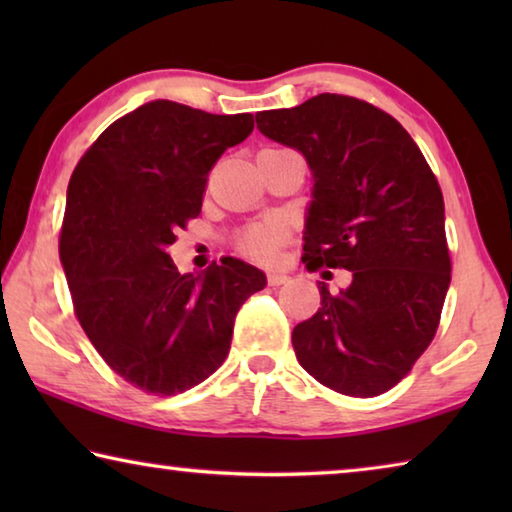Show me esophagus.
Returning a JSON list of instances; mask_svg holds the SVG:
<instances>
[{"mask_svg":"<svg viewBox=\"0 0 512 512\" xmlns=\"http://www.w3.org/2000/svg\"><path fill=\"white\" fill-rule=\"evenodd\" d=\"M287 282H289V275L277 273V271L268 273V284H271V287H282V284H287Z\"/></svg>","mask_w":512,"mask_h":512,"instance_id":"esophagus-1","label":"esophagus"}]
</instances>
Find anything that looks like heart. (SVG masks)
<instances>
[{
    "instance_id": "obj_1",
    "label": "heart",
    "mask_w": 512,
    "mask_h": 512,
    "mask_svg": "<svg viewBox=\"0 0 512 512\" xmlns=\"http://www.w3.org/2000/svg\"><path fill=\"white\" fill-rule=\"evenodd\" d=\"M284 239V228L277 221H259L244 230L239 239V248L246 257L255 259V262L271 264L280 257Z\"/></svg>"
}]
</instances>
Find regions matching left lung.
<instances>
[{"instance_id": "1", "label": "left lung", "mask_w": 512, "mask_h": 512, "mask_svg": "<svg viewBox=\"0 0 512 512\" xmlns=\"http://www.w3.org/2000/svg\"><path fill=\"white\" fill-rule=\"evenodd\" d=\"M255 119L314 173L305 268L352 275L339 293L320 282L318 311L293 327L300 366L350 397L391 391L436 336L452 280L438 180L400 121L368 101L325 92Z\"/></svg>"}]
</instances>
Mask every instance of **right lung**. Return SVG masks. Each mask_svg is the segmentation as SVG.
<instances>
[{
	"label": "right lung",
	"instance_id": "1",
	"mask_svg": "<svg viewBox=\"0 0 512 512\" xmlns=\"http://www.w3.org/2000/svg\"><path fill=\"white\" fill-rule=\"evenodd\" d=\"M250 112L151 101L110 124L76 164L60 228L74 314L103 361L151 395L201 384L230 352L239 307L266 275L225 257L203 275L167 253L201 214L207 173L253 133Z\"/></svg>",
	"mask_w": 512,
	"mask_h": 512
}]
</instances>
